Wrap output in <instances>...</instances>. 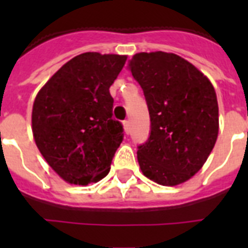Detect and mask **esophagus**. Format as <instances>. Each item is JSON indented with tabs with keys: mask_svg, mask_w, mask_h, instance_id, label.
I'll return each mask as SVG.
<instances>
[{
	"mask_svg": "<svg viewBox=\"0 0 248 248\" xmlns=\"http://www.w3.org/2000/svg\"><path fill=\"white\" fill-rule=\"evenodd\" d=\"M124 130L126 134H130V122L128 121H124Z\"/></svg>",
	"mask_w": 248,
	"mask_h": 248,
	"instance_id": "obj_1",
	"label": "esophagus"
}]
</instances>
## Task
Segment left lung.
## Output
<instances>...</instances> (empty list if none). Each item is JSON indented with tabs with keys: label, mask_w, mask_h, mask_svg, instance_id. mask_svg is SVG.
<instances>
[{
	"label": "left lung",
	"mask_w": 248,
	"mask_h": 248,
	"mask_svg": "<svg viewBox=\"0 0 248 248\" xmlns=\"http://www.w3.org/2000/svg\"><path fill=\"white\" fill-rule=\"evenodd\" d=\"M130 71L151 116V136L138 151L141 172L166 186L185 183L207 161L219 134V105L210 79L172 52H139Z\"/></svg>",
	"instance_id": "obj_1"
}]
</instances>
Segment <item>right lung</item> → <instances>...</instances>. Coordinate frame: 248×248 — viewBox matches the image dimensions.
Listing matches in <instances>:
<instances>
[{"label": "right lung", "instance_id": "obj_1", "mask_svg": "<svg viewBox=\"0 0 248 248\" xmlns=\"http://www.w3.org/2000/svg\"><path fill=\"white\" fill-rule=\"evenodd\" d=\"M126 55L85 52L64 64L37 93L32 132L45 161L69 184L108 175L124 128L112 118L109 87Z\"/></svg>", "mask_w": 248, "mask_h": 248}]
</instances>
